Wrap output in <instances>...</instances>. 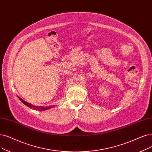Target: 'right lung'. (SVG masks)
<instances>
[{
    "mask_svg": "<svg viewBox=\"0 0 152 152\" xmlns=\"http://www.w3.org/2000/svg\"><path fill=\"white\" fill-rule=\"evenodd\" d=\"M18 98H19V99L25 105H27V106H28V107H30V108H33V109H36V110H48V109H50V108L52 107L51 106H48V107H37V106H35V105H33L32 104H30V103H28V102H26V101H23V100L22 99H21L20 97H18Z\"/></svg>",
    "mask_w": 152,
    "mask_h": 152,
    "instance_id": "obj_1",
    "label": "right lung"
}]
</instances>
